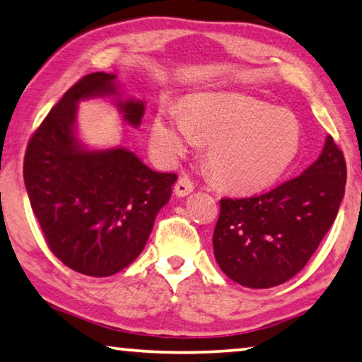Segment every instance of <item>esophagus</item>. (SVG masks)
Returning <instances> with one entry per match:
<instances>
[{
    "mask_svg": "<svg viewBox=\"0 0 362 362\" xmlns=\"http://www.w3.org/2000/svg\"><path fill=\"white\" fill-rule=\"evenodd\" d=\"M174 192L177 197H187V194H190L193 192V182L188 179V177H180L175 183Z\"/></svg>",
    "mask_w": 362,
    "mask_h": 362,
    "instance_id": "34e87169",
    "label": "esophagus"
}]
</instances>
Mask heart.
Returning <instances> with one entry per match:
<instances>
[{
  "mask_svg": "<svg viewBox=\"0 0 362 362\" xmlns=\"http://www.w3.org/2000/svg\"><path fill=\"white\" fill-rule=\"evenodd\" d=\"M209 141L208 165L217 180L253 190L279 179L293 163L301 125L293 112L243 95H203L185 114L163 109L151 140L160 158L174 163L198 143Z\"/></svg>",
  "mask_w": 362,
  "mask_h": 362,
  "instance_id": "b5f03b06",
  "label": "heart"
}]
</instances>
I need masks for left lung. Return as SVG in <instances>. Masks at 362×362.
I'll return each mask as SVG.
<instances>
[{
    "mask_svg": "<svg viewBox=\"0 0 362 362\" xmlns=\"http://www.w3.org/2000/svg\"><path fill=\"white\" fill-rule=\"evenodd\" d=\"M346 163L332 136L301 175L272 190L222 198L212 245L222 272L248 288L290 280L311 259L345 194Z\"/></svg>",
    "mask_w": 362,
    "mask_h": 362,
    "instance_id": "8db88e82",
    "label": "left lung"
}]
</instances>
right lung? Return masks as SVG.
Here are the masks:
<instances>
[{
    "instance_id": "add662e5",
    "label": "right lung",
    "mask_w": 362,
    "mask_h": 362,
    "mask_svg": "<svg viewBox=\"0 0 362 362\" xmlns=\"http://www.w3.org/2000/svg\"><path fill=\"white\" fill-rule=\"evenodd\" d=\"M116 76L93 72L78 80L33 132L24 182L48 248L72 271L109 277L145 248L158 211L169 202L175 174L148 168L125 148L85 150L76 136L77 103L119 95ZM139 127L143 101H117Z\"/></svg>"
}]
</instances>
